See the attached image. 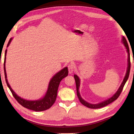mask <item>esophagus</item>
I'll return each instance as SVG.
<instances>
[{"mask_svg": "<svg viewBox=\"0 0 134 134\" xmlns=\"http://www.w3.org/2000/svg\"><path fill=\"white\" fill-rule=\"evenodd\" d=\"M68 69H69V72L70 74L72 73V72L74 71V65L72 64H69L68 65Z\"/></svg>", "mask_w": 134, "mask_h": 134, "instance_id": "obj_1", "label": "esophagus"}]
</instances>
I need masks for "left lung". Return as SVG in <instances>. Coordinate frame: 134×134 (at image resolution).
Here are the masks:
<instances>
[{"mask_svg": "<svg viewBox=\"0 0 134 134\" xmlns=\"http://www.w3.org/2000/svg\"><path fill=\"white\" fill-rule=\"evenodd\" d=\"M122 42H123L124 45L125 47V48L126 49V51L128 53V67H127V70H126V72L125 74V76L124 79V80L122 81V84L120 86L118 90V91L115 93V94H113V96L110 97V98L106 100H104L103 102H102L100 103H99L97 104H91L85 101V100H83L80 96V93H79V87H80V80L79 79V77L76 75V74H74V79H75L76 81V89H77V97L79 99V100L81 102V104H83L84 106H86V107L91 108V109H98V108H100L104 107V106H106V105H109V104L113 102V101H115V100H116L118 97L119 96L120 94L121 93V92L123 90V88L124 87V85H125V83L126 82L127 80L129 77V75H130V69H131V63H130V48H129V46L128 44V42L126 41V40L125 39V38L124 37H122Z\"/></svg>", "mask_w": 134, "mask_h": 134, "instance_id": "8db88e82", "label": "left lung"}]
</instances>
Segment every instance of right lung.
Wrapping results in <instances>:
<instances>
[{
  "label": "right lung",
  "mask_w": 134,
  "mask_h": 134,
  "mask_svg": "<svg viewBox=\"0 0 134 134\" xmlns=\"http://www.w3.org/2000/svg\"><path fill=\"white\" fill-rule=\"evenodd\" d=\"M12 38H10L7 47L9 45L10 43L12 41ZM7 53V49L5 51V54H4V76H5L6 82L8 87L9 88L10 92H12L13 97L18 101L20 105H21L24 108H26L28 109L36 111V112H40V111L45 110L48 109L50 108L52 105L55 102L57 96V91L59 85H60V81L62 80L65 77L67 76L69 71H68L67 67H64L57 73L54 75L53 78L51 79L49 81L48 87L47 91L45 96L42 99H40L37 100H27L21 98V97L15 93V92L12 89L10 86L7 80V75H6V69H5V62H6V55Z\"/></svg>",
  "instance_id": "1"
}]
</instances>
